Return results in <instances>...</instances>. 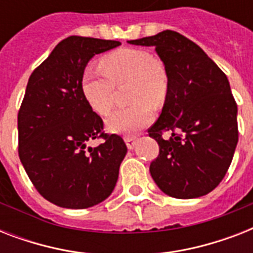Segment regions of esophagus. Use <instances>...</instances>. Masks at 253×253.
Instances as JSON below:
<instances>
[{
	"mask_svg": "<svg viewBox=\"0 0 253 253\" xmlns=\"http://www.w3.org/2000/svg\"><path fill=\"white\" fill-rule=\"evenodd\" d=\"M125 142H126V146L128 150H134L135 146H136V142H138V139L135 138V136H127V138H125Z\"/></svg>",
	"mask_w": 253,
	"mask_h": 253,
	"instance_id": "34e87169",
	"label": "esophagus"
}]
</instances>
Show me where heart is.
<instances>
[{
	"mask_svg": "<svg viewBox=\"0 0 253 253\" xmlns=\"http://www.w3.org/2000/svg\"><path fill=\"white\" fill-rule=\"evenodd\" d=\"M103 71L87 69L81 79V90L90 107L99 115H107L114 106V85L130 83L128 99L136 102L119 109L107 118V130L114 134H135L152 121V106L162 105L168 91V75L164 65L150 52L138 48H122L101 60Z\"/></svg>",
	"mask_w": 253,
	"mask_h": 253,
	"instance_id": "obj_1",
	"label": "heart"
}]
</instances>
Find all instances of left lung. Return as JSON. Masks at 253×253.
Listing matches in <instances>:
<instances>
[{"mask_svg":"<svg viewBox=\"0 0 253 253\" xmlns=\"http://www.w3.org/2000/svg\"><path fill=\"white\" fill-rule=\"evenodd\" d=\"M155 47L168 75L162 114L148 130L160 152L151 176L173 198H198L215 189L238 144V106L227 77L198 47L176 31L128 41ZM170 130L164 139L161 134Z\"/></svg>","mask_w":253,"mask_h":253,"instance_id":"1","label":"left lung"}]
</instances>
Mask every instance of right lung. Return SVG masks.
<instances>
[{
  "mask_svg": "<svg viewBox=\"0 0 253 253\" xmlns=\"http://www.w3.org/2000/svg\"><path fill=\"white\" fill-rule=\"evenodd\" d=\"M121 42L69 37L29 79L18 113L19 159L45 200L65 209L101 204L114 190L127 147L103 132V122L85 99L81 79L94 55ZM102 137L91 149L87 142Z\"/></svg>",
  "mask_w": 253,
  "mask_h": 253,
  "instance_id": "right-lung-1",
  "label": "right lung"
}]
</instances>
